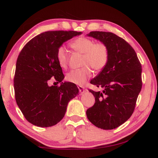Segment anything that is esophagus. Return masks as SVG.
I'll return each mask as SVG.
<instances>
[{
	"instance_id": "esophagus-1",
	"label": "esophagus",
	"mask_w": 158,
	"mask_h": 158,
	"mask_svg": "<svg viewBox=\"0 0 158 158\" xmlns=\"http://www.w3.org/2000/svg\"><path fill=\"white\" fill-rule=\"evenodd\" d=\"M78 88H79V92H81V94L85 93V91H86V89H85L84 87H83V86H78Z\"/></svg>"
}]
</instances>
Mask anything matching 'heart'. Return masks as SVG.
Here are the masks:
<instances>
[{
    "label": "heart",
    "instance_id": "1",
    "mask_svg": "<svg viewBox=\"0 0 158 158\" xmlns=\"http://www.w3.org/2000/svg\"><path fill=\"white\" fill-rule=\"evenodd\" d=\"M75 51L83 54L82 68L74 69L67 73L66 79L68 81L81 86L85 84L92 75V69L100 71L107 64L109 58L108 47L104 43H95L94 40L87 37H78L70 44ZM57 60L63 69L68 65L67 51L64 47H60L57 50Z\"/></svg>",
    "mask_w": 158,
    "mask_h": 158
}]
</instances>
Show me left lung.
I'll use <instances>...</instances> for the list:
<instances>
[{"mask_svg":"<svg viewBox=\"0 0 158 158\" xmlns=\"http://www.w3.org/2000/svg\"><path fill=\"white\" fill-rule=\"evenodd\" d=\"M108 47L109 61L90 83L102 92L89 90L95 104L86 111L89 121L103 130H113L128 119L142 88L141 64L134 49L112 32L92 31L87 35Z\"/></svg>","mask_w":158,"mask_h":158,"instance_id":"left-lung-1","label":"left lung"}]
</instances>
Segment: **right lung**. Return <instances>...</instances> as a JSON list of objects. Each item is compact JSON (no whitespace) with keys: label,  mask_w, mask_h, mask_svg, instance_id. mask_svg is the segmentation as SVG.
Listing matches in <instances>:
<instances>
[{"label":"right lung","mask_w":158,"mask_h":158,"mask_svg":"<svg viewBox=\"0 0 158 158\" xmlns=\"http://www.w3.org/2000/svg\"><path fill=\"white\" fill-rule=\"evenodd\" d=\"M76 31L43 32L26 43L16 62L14 89L17 105L28 122L41 127L56 125L79 89L64 78L57 60V50L64 42L81 35ZM55 78L60 86L48 85Z\"/></svg>","instance_id":"right-lung-1"}]
</instances>
